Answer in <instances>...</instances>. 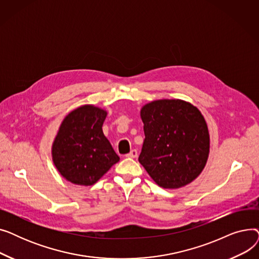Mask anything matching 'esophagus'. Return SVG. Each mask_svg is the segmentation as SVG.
I'll use <instances>...</instances> for the list:
<instances>
[{"label": "esophagus", "mask_w": 259, "mask_h": 259, "mask_svg": "<svg viewBox=\"0 0 259 259\" xmlns=\"http://www.w3.org/2000/svg\"><path fill=\"white\" fill-rule=\"evenodd\" d=\"M126 156H127V157H130V158L138 157V150H135V149H133V150H131Z\"/></svg>", "instance_id": "1"}]
</instances>
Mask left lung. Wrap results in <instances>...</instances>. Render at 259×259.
Here are the masks:
<instances>
[{"label":"left lung","mask_w":259,"mask_h":259,"mask_svg":"<svg viewBox=\"0 0 259 259\" xmlns=\"http://www.w3.org/2000/svg\"><path fill=\"white\" fill-rule=\"evenodd\" d=\"M145 140L139 161L165 189L194 181L205 168L210 138L196 107L182 100H158L141 110Z\"/></svg>","instance_id":"1"}]
</instances>
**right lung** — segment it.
Returning <instances> with one entry per match:
<instances>
[{"label": "right lung", "instance_id": "1", "mask_svg": "<svg viewBox=\"0 0 259 259\" xmlns=\"http://www.w3.org/2000/svg\"><path fill=\"white\" fill-rule=\"evenodd\" d=\"M107 112L91 105L68 114L52 145V159L64 179L91 186L119 160L103 133Z\"/></svg>", "mask_w": 259, "mask_h": 259}]
</instances>
